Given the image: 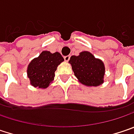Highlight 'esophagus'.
<instances>
[{
    "label": "esophagus",
    "mask_w": 134,
    "mask_h": 134,
    "mask_svg": "<svg viewBox=\"0 0 134 134\" xmlns=\"http://www.w3.org/2000/svg\"><path fill=\"white\" fill-rule=\"evenodd\" d=\"M64 59H65V61L68 62V61L70 59V55H66V56H65V57H64Z\"/></svg>",
    "instance_id": "esophagus-1"
}]
</instances>
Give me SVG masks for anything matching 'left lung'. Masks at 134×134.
I'll list each match as a JSON object with an SVG mask.
<instances>
[{
  "instance_id": "left-lung-1",
  "label": "left lung",
  "mask_w": 134,
  "mask_h": 134,
  "mask_svg": "<svg viewBox=\"0 0 134 134\" xmlns=\"http://www.w3.org/2000/svg\"><path fill=\"white\" fill-rule=\"evenodd\" d=\"M75 75L79 81L86 86H98L104 82L105 67L104 62L96 59L91 53L84 51L79 55H72L70 58Z\"/></svg>"
}]
</instances>
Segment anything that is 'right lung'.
Returning <instances> with one entry per match:
<instances>
[{
  "label": "right lung",
  "instance_id": "right-lung-1",
  "mask_svg": "<svg viewBox=\"0 0 134 134\" xmlns=\"http://www.w3.org/2000/svg\"><path fill=\"white\" fill-rule=\"evenodd\" d=\"M63 61V57L58 52L51 53L49 51H43L27 67V76L31 85L39 88L49 87L54 80L58 65Z\"/></svg>",
  "mask_w": 134,
  "mask_h": 134
}]
</instances>
